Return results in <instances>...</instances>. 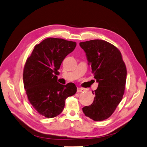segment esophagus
<instances>
[{
	"instance_id": "34e87169",
	"label": "esophagus",
	"mask_w": 147,
	"mask_h": 147,
	"mask_svg": "<svg viewBox=\"0 0 147 147\" xmlns=\"http://www.w3.org/2000/svg\"><path fill=\"white\" fill-rule=\"evenodd\" d=\"M84 91V89H82V88H78L77 89V92H83Z\"/></svg>"
}]
</instances>
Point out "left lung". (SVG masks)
I'll use <instances>...</instances> for the list:
<instances>
[{
	"label": "left lung",
	"instance_id": "obj_1",
	"mask_svg": "<svg viewBox=\"0 0 147 147\" xmlns=\"http://www.w3.org/2000/svg\"><path fill=\"white\" fill-rule=\"evenodd\" d=\"M87 56L91 73L99 83L93 102L82 108L86 117L94 121L108 119L116 109L125 91L127 69L121 53L114 45L102 40L80 43Z\"/></svg>",
	"mask_w": 147,
	"mask_h": 147
}]
</instances>
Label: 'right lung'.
Listing matches in <instances>:
<instances>
[{"label":"right lung","mask_w":147,"mask_h":147,"mask_svg":"<svg viewBox=\"0 0 147 147\" xmlns=\"http://www.w3.org/2000/svg\"><path fill=\"white\" fill-rule=\"evenodd\" d=\"M76 46L74 41L48 38L36 45L25 64L23 80L30 103L41 115L55 117L62 112L67 97L76 94L73 82L57 81L63 59Z\"/></svg>","instance_id":"add662e5"}]
</instances>
